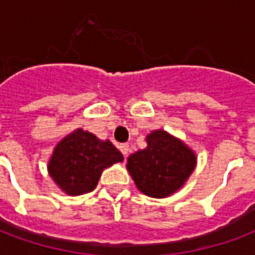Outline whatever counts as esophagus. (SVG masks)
<instances>
[{"mask_svg":"<svg viewBox=\"0 0 255 255\" xmlns=\"http://www.w3.org/2000/svg\"><path fill=\"white\" fill-rule=\"evenodd\" d=\"M119 149H120V151H122V154L124 155V157H127L128 151H129V146H128L127 143H123L119 146Z\"/></svg>","mask_w":255,"mask_h":255,"instance_id":"1","label":"esophagus"}]
</instances>
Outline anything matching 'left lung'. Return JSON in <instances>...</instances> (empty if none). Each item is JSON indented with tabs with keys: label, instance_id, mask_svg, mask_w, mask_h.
I'll list each match as a JSON object with an SVG mask.
<instances>
[{
	"label": "left lung",
	"instance_id": "8db88e82",
	"mask_svg": "<svg viewBox=\"0 0 255 255\" xmlns=\"http://www.w3.org/2000/svg\"><path fill=\"white\" fill-rule=\"evenodd\" d=\"M147 147L128 157L127 168L136 187L153 198H164L182 187L195 168V154L165 131L147 135Z\"/></svg>",
	"mask_w": 255,
	"mask_h": 255
}]
</instances>
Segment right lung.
<instances>
[{
	"instance_id": "1",
	"label": "right lung",
	"mask_w": 255,
	"mask_h": 255,
	"mask_svg": "<svg viewBox=\"0 0 255 255\" xmlns=\"http://www.w3.org/2000/svg\"><path fill=\"white\" fill-rule=\"evenodd\" d=\"M120 161L122 153L109 140L102 142L93 133L76 129L56 146L49 173L67 194L78 195L93 191L102 171Z\"/></svg>"
}]
</instances>
